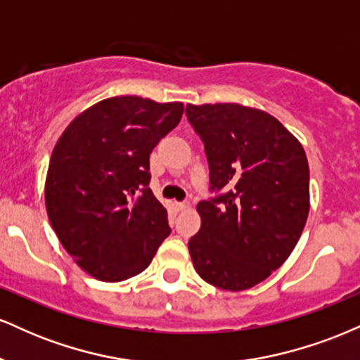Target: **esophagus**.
<instances>
[{"instance_id": "esophagus-1", "label": "esophagus", "mask_w": 360, "mask_h": 360, "mask_svg": "<svg viewBox=\"0 0 360 360\" xmlns=\"http://www.w3.org/2000/svg\"><path fill=\"white\" fill-rule=\"evenodd\" d=\"M176 208L179 210V212H181V210L189 208V203H188V201H177V203H176Z\"/></svg>"}]
</instances>
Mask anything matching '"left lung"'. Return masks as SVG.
Returning <instances> with one entry per match:
<instances>
[{"instance_id":"1","label":"left lung","mask_w":360,"mask_h":360,"mask_svg":"<svg viewBox=\"0 0 360 360\" xmlns=\"http://www.w3.org/2000/svg\"><path fill=\"white\" fill-rule=\"evenodd\" d=\"M210 167L201 229L189 238L206 283L242 291L269 278L298 243L309 212L301 143L269 113L235 103L186 106Z\"/></svg>"}]
</instances>
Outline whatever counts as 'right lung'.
<instances>
[{"label":"right lung","instance_id":"add662e5","mask_svg":"<svg viewBox=\"0 0 360 360\" xmlns=\"http://www.w3.org/2000/svg\"><path fill=\"white\" fill-rule=\"evenodd\" d=\"M183 103L110 98L74 118L53 147L45 181L49 220L93 278L118 283L150 264L171 233L150 183V157L177 127Z\"/></svg>","mask_w":360,"mask_h":360}]
</instances>
